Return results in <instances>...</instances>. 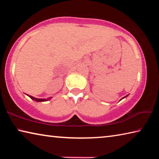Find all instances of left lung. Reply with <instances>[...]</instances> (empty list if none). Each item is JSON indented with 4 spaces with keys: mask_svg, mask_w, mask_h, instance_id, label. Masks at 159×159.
I'll use <instances>...</instances> for the list:
<instances>
[{
    "mask_svg": "<svg viewBox=\"0 0 159 159\" xmlns=\"http://www.w3.org/2000/svg\"><path fill=\"white\" fill-rule=\"evenodd\" d=\"M125 97H126V96H125Z\"/></svg>",
    "mask_w": 159,
    "mask_h": 159,
    "instance_id": "1",
    "label": "left lung"
}]
</instances>
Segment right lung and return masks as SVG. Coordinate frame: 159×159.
Returning <instances> with one entry per match:
<instances>
[{
    "label": "right lung",
    "instance_id": "add662e5",
    "mask_svg": "<svg viewBox=\"0 0 159 159\" xmlns=\"http://www.w3.org/2000/svg\"><path fill=\"white\" fill-rule=\"evenodd\" d=\"M28 96H29V98H30L31 99H33V100H35V101H36V102H45V101L48 100V99H50V98H48V99H37V98H34V97H32V96H31V95H28Z\"/></svg>",
    "mask_w": 159,
    "mask_h": 159
}]
</instances>
